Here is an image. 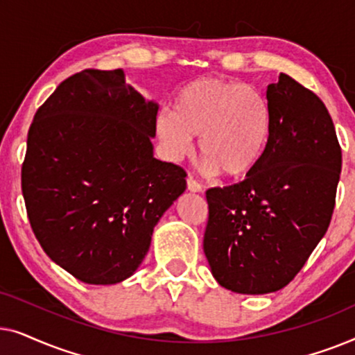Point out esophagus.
I'll list each match as a JSON object with an SVG mask.
<instances>
[{
  "mask_svg": "<svg viewBox=\"0 0 355 355\" xmlns=\"http://www.w3.org/2000/svg\"><path fill=\"white\" fill-rule=\"evenodd\" d=\"M187 189L191 192H202V184L197 182L192 176L187 178Z\"/></svg>",
  "mask_w": 355,
  "mask_h": 355,
  "instance_id": "esophagus-1",
  "label": "esophagus"
}]
</instances>
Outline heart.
<instances>
[{
	"label": "heart",
	"instance_id": "obj_1",
	"mask_svg": "<svg viewBox=\"0 0 355 355\" xmlns=\"http://www.w3.org/2000/svg\"><path fill=\"white\" fill-rule=\"evenodd\" d=\"M271 121L268 100L255 87L200 79L179 92L174 113L164 110L158 114L157 137L173 162L191 152L192 137H198L207 171L241 179L263 159Z\"/></svg>",
	"mask_w": 355,
	"mask_h": 355
}]
</instances>
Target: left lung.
<instances>
[{
	"label": "left lung",
	"instance_id": "8db88e82",
	"mask_svg": "<svg viewBox=\"0 0 355 355\" xmlns=\"http://www.w3.org/2000/svg\"><path fill=\"white\" fill-rule=\"evenodd\" d=\"M271 135L244 181L207 191L203 252L223 288L283 289L327 232L341 174V147L327 106L288 74L266 89Z\"/></svg>",
	"mask_w": 355,
	"mask_h": 355
}]
</instances>
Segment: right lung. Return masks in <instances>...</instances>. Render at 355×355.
<instances>
[{
  "label": "right lung",
  "mask_w": 355,
  "mask_h": 355,
  "mask_svg": "<svg viewBox=\"0 0 355 355\" xmlns=\"http://www.w3.org/2000/svg\"><path fill=\"white\" fill-rule=\"evenodd\" d=\"M158 105L123 69L62 80L27 135L22 193L45 254L87 284H116L147 255L186 171L153 157Z\"/></svg>",
  "instance_id": "obj_1"
}]
</instances>
